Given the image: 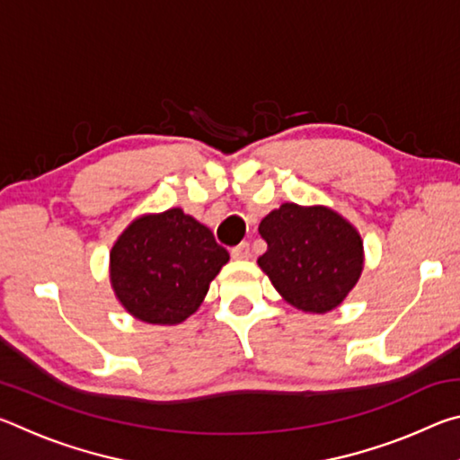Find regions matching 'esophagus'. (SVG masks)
<instances>
[{"label": "esophagus", "instance_id": "1", "mask_svg": "<svg viewBox=\"0 0 460 460\" xmlns=\"http://www.w3.org/2000/svg\"><path fill=\"white\" fill-rule=\"evenodd\" d=\"M231 258L233 260H249L252 258V247H249L247 241H243V243H239L231 249Z\"/></svg>", "mask_w": 460, "mask_h": 460}]
</instances>
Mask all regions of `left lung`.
I'll use <instances>...</instances> for the list:
<instances>
[{
	"label": "left lung",
	"mask_w": 460,
	"mask_h": 460,
	"mask_svg": "<svg viewBox=\"0 0 460 460\" xmlns=\"http://www.w3.org/2000/svg\"><path fill=\"white\" fill-rule=\"evenodd\" d=\"M260 255L276 290L305 313H329L351 292L363 270V243L349 221L326 207L284 202L260 223Z\"/></svg>",
	"instance_id": "1"
}]
</instances>
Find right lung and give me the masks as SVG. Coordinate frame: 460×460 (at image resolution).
Segmentation results:
<instances>
[{"label": "right lung", "instance_id": "obj_1", "mask_svg": "<svg viewBox=\"0 0 460 460\" xmlns=\"http://www.w3.org/2000/svg\"><path fill=\"white\" fill-rule=\"evenodd\" d=\"M229 261L227 249L182 208L144 215L111 249V284L129 314L178 324L200 306L208 284Z\"/></svg>", "mask_w": 460, "mask_h": 460}]
</instances>
